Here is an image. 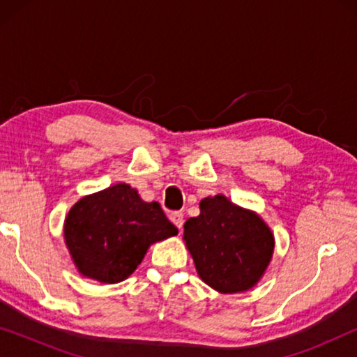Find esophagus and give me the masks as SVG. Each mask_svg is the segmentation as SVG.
Here are the masks:
<instances>
[{
	"label": "esophagus",
	"mask_w": 357,
	"mask_h": 357,
	"mask_svg": "<svg viewBox=\"0 0 357 357\" xmlns=\"http://www.w3.org/2000/svg\"><path fill=\"white\" fill-rule=\"evenodd\" d=\"M170 220L173 222V225L176 227L178 229L183 228L184 225V214L179 213V211H174V213L170 214Z\"/></svg>",
	"instance_id": "34e87169"
}]
</instances>
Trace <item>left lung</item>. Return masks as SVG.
Listing matches in <instances>:
<instances>
[{"mask_svg":"<svg viewBox=\"0 0 357 357\" xmlns=\"http://www.w3.org/2000/svg\"><path fill=\"white\" fill-rule=\"evenodd\" d=\"M200 211L184 223V239L198 275L220 293L252 288L274 252L269 227L223 195L204 198Z\"/></svg>","mask_w":357,"mask_h":357,"instance_id":"obj_1","label":"left lung"}]
</instances>
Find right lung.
I'll return each instance as SVG.
<instances>
[{"label": "right lung", "mask_w": 357, "mask_h": 357, "mask_svg": "<svg viewBox=\"0 0 357 357\" xmlns=\"http://www.w3.org/2000/svg\"><path fill=\"white\" fill-rule=\"evenodd\" d=\"M174 234L178 228L160 204L143 202L128 184L82 198L64 223L66 244L78 271L102 283L128 279L151 244Z\"/></svg>", "instance_id": "obj_1"}]
</instances>
